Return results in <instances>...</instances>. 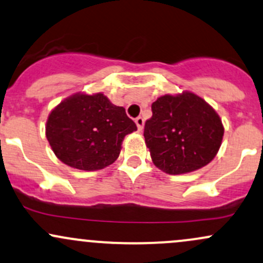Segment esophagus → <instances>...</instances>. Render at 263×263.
<instances>
[{
  "mask_svg": "<svg viewBox=\"0 0 263 263\" xmlns=\"http://www.w3.org/2000/svg\"><path fill=\"white\" fill-rule=\"evenodd\" d=\"M135 122H136V125H137V128L140 129V131H142V128H143V125H145V120H143L142 117L141 116H138L136 120H135Z\"/></svg>",
  "mask_w": 263,
  "mask_h": 263,
  "instance_id": "obj_1",
  "label": "esophagus"
}]
</instances>
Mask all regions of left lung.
I'll return each mask as SVG.
<instances>
[{"label": "left lung", "instance_id": "1", "mask_svg": "<svg viewBox=\"0 0 263 263\" xmlns=\"http://www.w3.org/2000/svg\"><path fill=\"white\" fill-rule=\"evenodd\" d=\"M151 108L143 136L156 167L180 175L211 162L221 146L223 126L206 101L191 92L164 95Z\"/></svg>", "mask_w": 263, "mask_h": 263}]
</instances>
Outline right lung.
<instances>
[{
    "instance_id": "add662e5",
    "label": "right lung",
    "mask_w": 263,
    "mask_h": 263,
    "mask_svg": "<svg viewBox=\"0 0 263 263\" xmlns=\"http://www.w3.org/2000/svg\"><path fill=\"white\" fill-rule=\"evenodd\" d=\"M136 123L102 93L73 95L48 116L46 137L54 155L73 168L96 171L117 160Z\"/></svg>"
}]
</instances>
